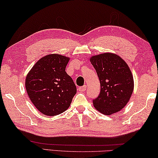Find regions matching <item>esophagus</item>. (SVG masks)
<instances>
[{"mask_svg": "<svg viewBox=\"0 0 158 158\" xmlns=\"http://www.w3.org/2000/svg\"><path fill=\"white\" fill-rule=\"evenodd\" d=\"M86 89H87V85H83V86H82V87H80L79 90L81 92H85V90H86Z\"/></svg>", "mask_w": 158, "mask_h": 158, "instance_id": "34e87169", "label": "esophagus"}]
</instances>
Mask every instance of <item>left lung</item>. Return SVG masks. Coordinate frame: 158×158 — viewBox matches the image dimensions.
I'll return each mask as SVG.
<instances>
[{
  "label": "left lung",
  "mask_w": 158,
  "mask_h": 158,
  "mask_svg": "<svg viewBox=\"0 0 158 158\" xmlns=\"http://www.w3.org/2000/svg\"><path fill=\"white\" fill-rule=\"evenodd\" d=\"M90 62L99 78L101 92L93 100L94 108L110 115L121 110L130 101L134 90V79L127 64L113 53L92 56Z\"/></svg>",
  "instance_id": "8db88e82"
}]
</instances>
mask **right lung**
I'll use <instances>...</instances> for the list:
<instances>
[{
  "instance_id": "right-lung-1",
  "label": "right lung",
  "mask_w": 158,
  "mask_h": 158,
  "mask_svg": "<svg viewBox=\"0 0 158 158\" xmlns=\"http://www.w3.org/2000/svg\"><path fill=\"white\" fill-rule=\"evenodd\" d=\"M70 58L50 54L40 59L27 75L25 87L29 99L41 113L54 116L68 109L77 89L65 71Z\"/></svg>"
}]
</instances>
